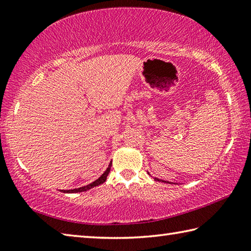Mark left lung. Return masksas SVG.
<instances>
[{
  "mask_svg": "<svg viewBox=\"0 0 251 251\" xmlns=\"http://www.w3.org/2000/svg\"><path fill=\"white\" fill-rule=\"evenodd\" d=\"M155 180H157V181H163V182H168V184H172V182H169V181H165V180H161V179H158V178H155Z\"/></svg>",
  "mask_w": 251,
  "mask_h": 251,
  "instance_id": "8db88e82",
  "label": "left lung"
}]
</instances>
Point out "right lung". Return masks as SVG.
Segmentation results:
<instances>
[{
    "instance_id": "right-lung-1",
    "label": "right lung",
    "mask_w": 251,
    "mask_h": 251,
    "mask_svg": "<svg viewBox=\"0 0 251 251\" xmlns=\"http://www.w3.org/2000/svg\"><path fill=\"white\" fill-rule=\"evenodd\" d=\"M110 167H112V161H110V163H109L107 169H106V171L104 172L103 175H101V176L99 178V179H96L95 181H93L92 184H90V185L79 187V188H75V189L61 190V192H63V193H82V192H86V190L93 188V187H96V186H99V185H101V184H103V182L106 181V178H107L108 174H109V172H110Z\"/></svg>"
}]
</instances>
